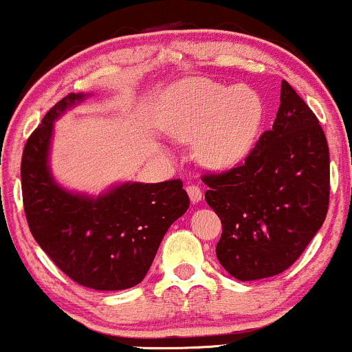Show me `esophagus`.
<instances>
[{
    "label": "esophagus",
    "mask_w": 352,
    "mask_h": 352,
    "mask_svg": "<svg viewBox=\"0 0 352 352\" xmlns=\"http://www.w3.org/2000/svg\"><path fill=\"white\" fill-rule=\"evenodd\" d=\"M187 193H188L190 200H192V204H199V201L201 200V188L199 187V185H188Z\"/></svg>",
    "instance_id": "esophagus-1"
}]
</instances>
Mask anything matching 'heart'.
<instances>
[{
  "mask_svg": "<svg viewBox=\"0 0 352 352\" xmlns=\"http://www.w3.org/2000/svg\"><path fill=\"white\" fill-rule=\"evenodd\" d=\"M263 116L252 89L188 79L172 91L164 129L184 142L197 140V155L207 167L230 168L253 151Z\"/></svg>",
  "mask_w": 352,
  "mask_h": 352,
  "instance_id": "b5f03b06",
  "label": "heart"
}]
</instances>
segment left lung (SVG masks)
Returning <instances> with one entry per match:
<instances>
[{"mask_svg":"<svg viewBox=\"0 0 352 352\" xmlns=\"http://www.w3.org/2000/svg\"><path fill=\"white\" fill-rule=\"evenodd\" d=\"M272 131L245 162L205 175V200L221 220L217 258L233 278L253 281L288 270L324 223L329 148L313 111L286 80Z\"/></svg>","mask_w":352,"mask_h":352,"instance_id":"left-lung-1","label":"left lung"}]
</instances>
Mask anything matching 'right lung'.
Here are the masks:
<instances>
[{"mask_svg":"<svg viewBox=\"0 0 352 352\" xmlns=\"http://www.w3.org/2000/svg\"><path fill=\"white\" fill-rule=\"evenodd\" d=\"M87 96L60 99L24 145V213L34 240L60 272L86 288L119 292L144 280L164 235L187 212L190 200L180 180L124 182L98 197L56 182L51 172L54 120Z\"/></svg>","mask_w":352,"mask_h":352,"instance_id":"1","label":"right lung"}]
</instances>
